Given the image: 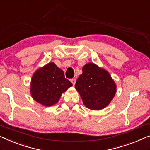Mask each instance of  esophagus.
I'll use <instances>...</instances> for the list:
<instances>
[{
	"label": "esophagus",
	"mask_w": 150,
	"mask_h": 150,
	"mask_svg": "<svg viewBox=\"0 0 150 150\" xmlns=\"http://www.w3.org/2000/svg\"><path fill=\"white\" fill-rule=\"evenodd\" d=\"M70 81H71V83H72L73 85L74 86L75 85V83H76V79H72L70 80Z\"/></svg>",
	"instance_id": "esophagus-1"
}]
</instances>
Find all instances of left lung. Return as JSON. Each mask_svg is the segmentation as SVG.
<instances>
[{
	"label": "left lung",
	"instance_id": "1",
	"mask_svg": "<svg viewBox=\"0 0 150 150\" xmlns=\"http://www.w3.org/2000/svg\"><path fill=\"white\" fill-rule=\"evenodd\" d=\"M75 88L84 105L93 110L107 107L116 93V84L110 73L94 63L82 67V74L78 78Z\"/></svg>",
	"mask_w": 150,
	"mask_h": 150
}]
</instances>
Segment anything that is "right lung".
Masks as SVG:
<instances>
[{
    "mask_svg": "<svg viewBox=\"0 0 150 150\" xmlns=\"http://www.w3.org/2000/svg\"><path fill=\"white\" fill-rule=\"evenodd\" d=\"M72 84L64 76V72L49 62L34 73L30 82V94L34 101L42 105L50 107L59 100L62 93Z\"/></svg>",
    "mask_w": 150,
    "mask_h": 150,
    "instance_id": "1",
    "label": "right lung"
}]
</instances>
